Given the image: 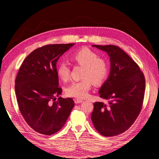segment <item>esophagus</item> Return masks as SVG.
<instances>
[{
	"instance_id": "obj_1",
	"label": "esophagus",
	"mask_w": 159,
	"mask_h": 159,
	"mask_svg": "<svg viewBox=\"0 0 159 159\" xmlns=\"http://www.w3.org/2000/svg\"><path fill=\"white\" fill-rule=\"evenodd\" d=\"M83 102V99H76L74 100V102L76 104H80V103H82V102Z\"/></svg>"
}]
</instances>
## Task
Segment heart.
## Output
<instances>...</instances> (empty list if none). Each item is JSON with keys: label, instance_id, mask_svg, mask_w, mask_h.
<instances>
[{"label": "heart", "instance_id": "obj_1", "mask_svg": "<svg viewBox=\"0 0 159 159\" xmlns=\"http://www.w3.org/2000/svg\"><path fill=\"white\" fill-rule=\"evenodd\" d=\"M75 64L84 66L82 80L71 83L66 89V95L77 99H84L88 96L93 83L95 85H101L107 80L109 73L107 61L99 57L95 51L89 48H81L71 56ZM57 74L63 81H67L70 76V68L64 62L58 64Z\"/></svg>", "mask_w": 159, "mask_h": 159}]
</instances>
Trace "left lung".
I'll list each match as a JSON object with an SVG mask.
<instances>
[{"label": "left lung", "instance_id": "8db88e82", "mask_svg": "<svg viewBox=\"0 0 159 159\" xmlns=\"http://www.w3.org/2000/svg\"><path fill=\"white\" fill-rule=\"evenodd\" d=\"M110 57L111 71L99 90L108 104L96 102L91 120L102 135L113 137L124 133L141 111L144 97L145 79L135 61L116 45H93Z\"/></svg>", "mask_w": 159, "mask_h": 159}]
</instances>
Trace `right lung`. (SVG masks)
<instances>
[{
    "instance_id": "1",
    "label": "right lung",
    "mask_w": 159,
    "mask_h": 159,
    "mask_svg": "<svg viewBox=\"0 0 159 159\" xmlns=\"http://www.w3.org/2000/svg\"><path fill=\"white\" fill-rule=\"evenodd\" d=\"M75 43L46 45L34 50L25 58L15 79L19 109L27 124L37 133L51 135L65 124L74 102L56 97L59 87L56 64Z\"/></svg>"
}]
</instances>
